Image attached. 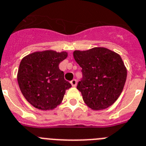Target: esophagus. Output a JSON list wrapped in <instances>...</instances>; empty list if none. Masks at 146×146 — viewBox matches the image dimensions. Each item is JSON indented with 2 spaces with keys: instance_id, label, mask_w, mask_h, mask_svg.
Instances as JSON below:
<instances>
[{
  "instance_id": "1",
  "label": "esophagus",
  "mask_w": 146,
  "mask_h": 146,
  "mask_svg": "<svg viewBox=\"0 0 146 146\" xmlns=\"http://www.w3.org/2000/svg\"><path fill=\"white\" fill-rule=\"evenodd\" d=\"M70 84H71V85L73 86V87H76L77 85V81L76 80V79H73V80L70 82Z\"/></svg>"
}]
</instances>
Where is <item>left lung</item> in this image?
Returning <instances> with one entry per match:
<instances>
[{
	"label": "left lung",
	"instance_id": "left-lung-1",
	"mask_svg": "<svg viewBox=\"0 0 146 146\" xmlns=\"http://www.w3.org/2000/svg\"><path fill=\"white\" fill-rule=\"evenodd\" d=\"M75 60L82 68L83 78L77 89L92 110H102L113 104L120 96L127 70L118 54L103 47L73 51Z\"/></svg>",
	"mask_w": 146,
	"mask_h": 146
}]
</instances>
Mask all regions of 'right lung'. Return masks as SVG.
<instances>
[{
    "instance_id": "right-lung-1",
    "label": "right lung",
    "mask_w": 146,
    "mask_h": 146,
    "mask_svg": "<svg viewBox=\"0 0 146 146\" xmlns=\"http://www.w3.org/2000/svg\"><path fill=\"white\" fill-rule=\"evenodd\" d=\"M68 52L36 51L24 56L17 72V82L26 101L38 110H54L63 100L71 84L64 80L59 68Z\"/></svg>"
}]
</instances>
